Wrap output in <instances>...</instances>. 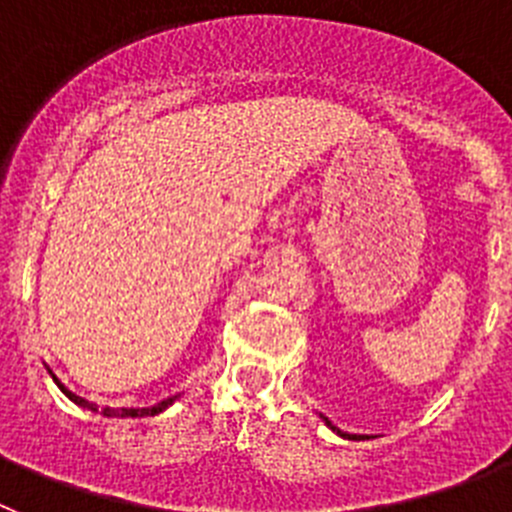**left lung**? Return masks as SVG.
Wrapping results in <instances>:
<instances>
[{
  "label": "left lung",
  "instance_id": "1",
  "mask_svg": "<svg viewBox=\"0 0 512 512\" xmlns=\"http://www.w3.org/2000/svg\"><path fill=\"white\" fill-rule=\"evenodd\" d=\"M320 418H323V420H325V425H328L330 431H336V433H338V436H341V438H348V441H364V438H369V436H359V433H343V431H338L336 425L330 423V420H328V418H325V415H320Z\"/></svg>",
  "mask_w": 512,
  "mask_h": 512
}]
</instances>
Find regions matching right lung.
<instances>
[{"mask_svg":"<svg viewBox=\"0 0 512 512\" xmlns=\"http://www.w3.org/2000/svg\"><path fill=\"white\" fill-rule=\"evenodd\" d=\"M48 374H51L53 377V382L58 384V390L63 392V395L69 397L71 402H76V405H79V408H87V410H92V413H99V415H107V418H146V415H158V413H164L166 408H169L171 402L176 400V397H169V400H161L158 402V405H153V408H99V405H94V402H89V400H84V397H79V395H74V392L69 390V387H66V384L61 382V379L56 377V374L51 372V369H48Z\"/></svg>","mask_w":512,"mask_h":512,"instance_id":"right-lung-1","label":"right lung"}]
</instances>
